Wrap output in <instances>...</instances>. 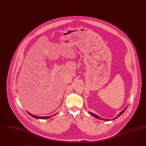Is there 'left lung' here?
<instances>
[{
  "mask_svg": "<svg viewBox=\"0 0 146 146\" xmlns=\"http://www.w3.org/2000/svg\"><path fill=\"white\" fill-rule=\"evenodd\" d=\"M127 106L126 107V108L124 110H122L119 114L116 117H115V118H113V119H111V120H114V119H116V118H117V117H118L119 116H121V115L125 111V110H126V108H127ZM89 113L91 115V116H94V117H95V118H97V119H102V120H104V121H110L111 119H105V118H102V117H99V116H98V115H97L95 114H94V113H91V112H89Z\"/></svg>",
  "mask_w": 146,
  "mask_h": 146,
  "instance_id": "1",
  "label": "left lung"
}]
</instances>
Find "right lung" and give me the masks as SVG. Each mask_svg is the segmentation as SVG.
I'll return each instance as SVG.
<instances>
[{
	"label": "right lung",
	"mask_w": 146,
	"mask_h": 146,
	"mask_svg": "<svg viewBox=\"0 0 146 146\" xmlns=\"http://www.w3.org/2000/svg\"><path fill=\"white\" fill-rule=\"evenodd\" d=\"M27 113H28L30 115H31L32 117H34V118H37V119H47V118H49L50 117H51V116H54L55 115H51V116H36V115H32L31 113H30L29 111H27Z\"/></svg>",
	"instance_id": "right-lung-1"
}]
</instances>
